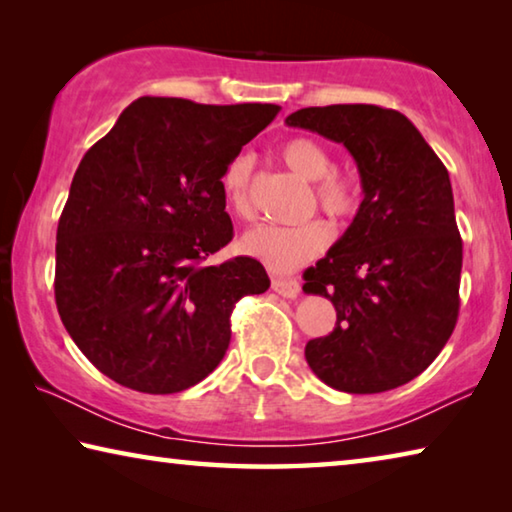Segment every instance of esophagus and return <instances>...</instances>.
Here are the masks:
<instances>
[{
  "label": "esophagus",
  "instance_id": "esophagus-1",
  "mask_svg": "<svg viewBox=\"0 0 512 512\" xmlns=\"http://www.w3.org/2000/svg\"><path fill=\"white\" fill-rule=\"evenodd\" d=\"M273 291L284 298H298L300 282L293 277H273Z\"/></svg>",
  "mask_w": 512,
  "mask_h": 512
}]
</instances>
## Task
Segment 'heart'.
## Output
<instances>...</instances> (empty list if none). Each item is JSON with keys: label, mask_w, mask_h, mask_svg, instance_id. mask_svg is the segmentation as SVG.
I'll list each match as a JSON object with an SVG mask.
<instances>
[{"label": "heart", "mask_w": 512, "mask_h": 512, "mask_svg": "<svg viewBox=\"0 0 512 512\" xmlns=\"http://www.w3.org/2000/svg\"><path fill=\"white\" fill-rule=\"evenodd\" d=\"M280 158L300 178L311 183L316 180V198L329 216L345 219L359 207V183L345 173L332 171L334 160L325 146L309 137H293L280 146ZM250 169H253V160L248 155H237L223 173L225 203L237 216L250 214ZM329 241H332V230L327 223L316 219L298 225L259 223L241 237V250L273 271L289 273L318 257L329 246Z\"/></svg>", "instance_id": "b5f03b06"}]
</instances>
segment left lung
<instances>
[{
  "instance_id": "1",
  "label": "left lung",
  "mask_w": 512,
  "mask_h": 512,
  "mask_svg": "<svg viewBox=\"0 0 512 512\" xmlns=\"http://www.w3.org/2000/svg\"><path fill=\"white\" fill-rule=\"evenodd\" d=\"M287 126L343 144L363 201L343 237L305 273L336 325L307 343L314 375L343 393H384L429 368L458 318L463 241L445 164L402 112L339 103L302 108Z\"/></svg>"
}]
</instances>
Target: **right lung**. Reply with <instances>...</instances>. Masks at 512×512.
<instances>
[{
  "label": "right lung",
  "mask_w": 512,
  "mask_h": 512,
  "mask_svg": "<svg viewBox=\"0 0 512 512\" xmlns=\"http://www.w3.org/2000/svg\"><path fill=\"white\" fill-rule=\"evenodd\" d=\"M277 112L140 97L83 155L56 232V305L112 381L151 395L198 384L228 350L235 302L271 287L253 257L203 262L232 239L223 173Z\"/></svg>",
  "instance_id": "1"
}]
</instances>
